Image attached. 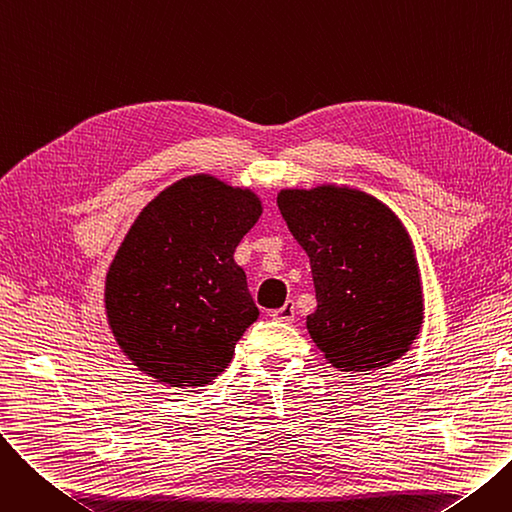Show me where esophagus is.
I'll use <instances>...</instances> for the list:
<instances>
[{
    "instance_id": "esophagus-1",
    "label": "esophagus",
    "mask_w": 512,
    "mask_h": 512,
    "mask_svg": "<svg viewBox=\"0 0 512 512\" xmlns=\"http://www.w3.org/2000/svg\"><path fill=\"white\" fill-rule=\"evenodd\" d=\"M294 315H297V307H294L292 301H286L280 309L272 311V317L278 319V321H284V324H290V321L294 319Z\"/></svg>"
}]
</instances>
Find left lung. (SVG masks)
<instances>
[{
	"label": "left lung",
	"mask_w": 512,
	"mask_h": 512,
	"mask_svg": "<svg viewBox=\"0 0 512 512\" xmlns=\"http://www.w3.org/2000/svg\"><path fill=\"white\" fill-rule=\"evenodd\" d=\"M282 218L311 261L317 309L307 330L340 371L382 369L409 351L423 321L407 230L363 193L282 191Z\"/></svg>",
	"instance_id": "obj_1"
}]
</instances>
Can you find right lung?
I'll return each mask as SVG.
<instances>
[{"mask_svg":"<svg viewBox=\"0 0 512 512\" xmlns=\"http://www.w3.org/2000/svg\"><path fill=\"white\" fill-rule=\"evenodd\" d=\"M261 203L211 176L159 193L128 230L105 280V311L126 357L170 386H203L257 321L234 251Z\"/></svg>","mask_w":512,"mask_h":512,"instance_id":"right-lung-1","label":"right lung"}]
</instances>
